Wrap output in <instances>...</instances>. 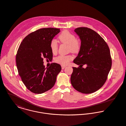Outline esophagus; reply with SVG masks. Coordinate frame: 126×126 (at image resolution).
<instances>
[{
    "mask_svg": "<svg viewBox=\"0 0 126 126\" xmlns=\"http://www.w3.org/2000/svg\"><path fill=\"white\" fill-rule=\"evenodd\" d=\"M61 66H62V69H63L66 67V66H65V65H62Z\"/></svg>",
    "mask_w": 126,
    "mask_h": 126,
    "instance_id": "obj_1",
    "label": "esophagus"
}]
</instances>
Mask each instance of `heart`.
I'll return each mask as SVG.
<instances>
[{
	"label": "heart",
	"mask_w": 126,
	"mask_h": 126,
	"mask_svg": "<svg viewBox=\"0 0 126 126\" xmlns=\"http://www.w3.org/2000/svg\"><path fill=\"white\" fill-rule=\"evenodd\" d=\"M60 41L63 43L68 45V50L74 53H79L81 48V43L80 41L76 39L75 36L67 30L63 31L59 36ZM50 48L53 54H56L58 51V44L56 41L52 40L50 44ZM73 59V57L71 55H60L55 59V62L58 63L66 65L70 61Z\"/></svg>",
	"instance_id": "heart-1"
}]
</instances>
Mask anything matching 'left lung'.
I'll use <instances>...</instances> for the list:
<instances>
[{"mask_svg":"<svg viewBox=\"0 0 126 126\" xmlns=\"http://www.w3.org/2000/svg\"><path fill=\"white\" fill-rule=\"evenodd\" d=\"M74 31L81 39V48L73 62L87 66L73 67L71 83L80 92L92 93L99 89L107 79L112 64L110 50L105 40L94 30L79 27Z\"/></svg>","mask_w":126,"mask_h":126,"instance_id":"1","label":"left lung"}]
</instances>
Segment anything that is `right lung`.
<instances>
[{
	"label": "right lung",
	"mask_w": 126,
	"mask_h": 126,
	"mask_svg": "<svg viewBox=\"0 0 126 126\" xmlns=\"http://www.w3.org/2000/svg\"><path fill=\"white\" fill-rule=\"evenodd\" d=\"M60 32V29H40L27 35L22 41L16 55L18 74L27 88L33 93L41 94L54 85L61 66L52 63L45 68L43 59L52 60L50 44Z\"/></svg>",
	"instance_id": "obj_1"
}]
</instances>
